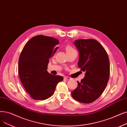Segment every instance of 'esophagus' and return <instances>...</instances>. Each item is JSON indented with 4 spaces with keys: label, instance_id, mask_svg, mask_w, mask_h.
I'll list each match as a JSON object with an SVG mask.
<instances>
[{
    "label": "esophagus",
    "instance_id": "1",
    "mask_svg": "<svg viewBox=\"0 0 127 127\" xmlns=\"http://www.w3.org/2000/svg\"><path fill=\"white\" fill-rule=\"evenodd\" d=\"M64 79H65V80H70V79H71V78H70V77H66V76H65V77H64Z\"/></svg>",
    "mask_w": 127,
    "mask_h": 127
}]
</instances>
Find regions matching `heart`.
<instances>
[{"label":"heart","mask_w":127,"mask_h":127,"mask_svg":"<svg viewBox=\"0 0 127 127\" xmlns=\"http://www.w3.org/2000/svg\"><path fill=\"white\" fill-rule=\"evenodd\" d=\"M66 52H69V51H71L75 50V49L71 47L70 45H67L66 47Z\"/></svg>","instance_id":"obj_1"}]
</instances>
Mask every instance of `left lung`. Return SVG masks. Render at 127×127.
<instances>
[{"instance_id": "1", "label": "left lung", "mask_w": 127, "mask_h": 127, "mask_svg": "<svg viewBox=\"0 0 127 127\" xmlns=\"http://www.w3.org/2000/svg\"><path fill=\"white\" fill-rule=\"evenodd\" d=\"M79 53L78 67L85 71V78L78 82L71 96L81 103H90L102 94L109 76V61L104 47L93 39H79L74 42Z\"/></svg>"}]
</instances>
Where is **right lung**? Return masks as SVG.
<instances>
[{
    "label": "right lung",
    "mask_w": 127,
    "mask_h": 127,
    "mask_svg": "<svg viewBox=\"0 0 127 127\" xmlns=\"http://www.w3.org/2000/svg\"><path fill=\"white\" fill-rule=\"evenodd\" d=\"M59 41L44 35L33 37L25 44L20 56L18 72L20 80L30 96L44 100L52 95L63 77L47 71L50 59L58 49Z\"/></svg>",
    "instance_id": "1"
}]
</instances>
